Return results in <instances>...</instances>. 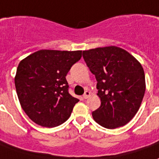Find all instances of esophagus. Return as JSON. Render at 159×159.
Here are the masks:
<instances>
[{"label": "esophagus", "mask_w": 159, "mask_h": 159, "mask_svg": "<svg viewBox=\"0 0 159 159\" xmlns=\"http://www.w3.org/2000/svg\"><path fill=\"white\" fill-rule=\"evenodd\" d=\"M89 96H90V92H89V91H86L85 93L83 94V98H85V99H86V98H89Z\"/></svg>", "instance_id": "esophagus-1"}]
</instances>
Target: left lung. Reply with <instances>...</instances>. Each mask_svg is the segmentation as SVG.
<instances>
[{
	"label": "left lung",
	"instance_id": "8db88e82",
	"mask_svg": "<svg viewBox=\"0 0 159 159\" xmlns=\"http://www.w3.org/2000/svg\"><path fill=\"white\" fill-rule=\"evenodd\" d=\"M86 64L97 80L101 105L93 112L98 124L115 129L127 124L138 111L146 90L142 65L117 46L83 50Z\"/></svg>",
	"mask_w": 159,
	"mask_h": 159
}]
</instances>
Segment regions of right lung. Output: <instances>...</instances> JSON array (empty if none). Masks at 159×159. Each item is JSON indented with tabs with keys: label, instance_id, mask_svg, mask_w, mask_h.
Here are the masks:
<instances>
[{
	"label": "right lung",
	"instance_id": "right-lung-1",
	"mask_svg": "<svg viewBox=\"0 0 159 159\" xmlns=\"http://www.w3.org/2000/svg\"><path fill=\"white\" fill-rule=\"evenodd\" d=\"M82 50H40L20 61L15 87L20 104L33 121L56 127L67 120L79 99L68 92L66 76Z\"/></svg>",
	"mask_w": 159,
	"mask_h": 159
}]
</instances>
